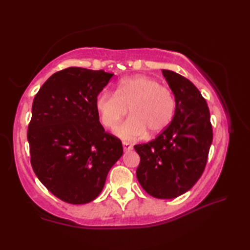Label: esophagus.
<instances>
[{
	"label": "esophagus",
	"instance_id": "obj_1",
	"mask_svg": "<svg viewBox=\"0 0 250 250\" xmlns=\"http://www.w3.org/2000/svg\"><path fill=\"white\" fill-rule=\"evenodd\" d=\"M122 145H124V150L125 151H129V150H132V145L131 144H129V143H126V142H124L122 143Z\"/></svg>",
	"mask_w": 250,
	"mask_h": 250
}]
</instances>
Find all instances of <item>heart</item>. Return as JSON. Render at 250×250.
<instances>
[{
  "instance_id": "obj_1",
  "label": "heart",
  "mask_w": 250,
  "mask_h": 250,
  "mask_svg": "<svg viewBox=\"0 0 250 250\" xmlns=\"http://www.w3.org/2000/svg\"><path fill=\"white\" fill-rule=\"evenodd\" d=\"M101 122L106 128H114L128 113L130 118L116 126L114 133L122 140L134 141L156 135L167 129L174 117L176 102L169 89L156 79L145 75L125 78L116 92H102L95 100Z\"/></svg>"
}]
</instances>
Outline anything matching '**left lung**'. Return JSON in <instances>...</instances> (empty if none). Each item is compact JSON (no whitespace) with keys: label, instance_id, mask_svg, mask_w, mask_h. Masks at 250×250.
Returning a JSON list of instances; mask_svg holds the SVG:
<instances>
[{"label":"left lung","instance_id":"8db88e82","mask_svg":"<svg viewBox=\"0 0 250 250\" xmlns=\"http://www.w3.org/2000/svg\"><path fill=\"white\" fill-rule=\"evenodd\" d=\"M176 107L167 129L147 144L135 145L141 158L136 177L157 199H174L193 187L203 173L213 142L209 109L189 79L162 70Z\"/></svg>","mask_w":250,"mask_h":250}]
</instances>
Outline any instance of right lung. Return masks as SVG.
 <instances>
[{
    "label": "right lung",
    "instance_id": "add662e5",
    "mask_svg": "<svg viewBox=\"0 0 250 250\" xmlns=\"http://www.w3.org/2000/svg\"><path fill=\"white\" fill-rule=\"evenodd\" d=\"M114 74L68 67L35 95L28 130L35 175L57 198L86 204L98 198L124 153L119 139L100 124L95 100Z\"/></svg>",
    "mask_w": 250,
    "mask_h": 250
}]
</instances>
